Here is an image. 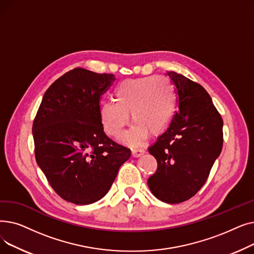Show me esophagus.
<instances>
[{"label": "esophagus", "mask_w": 254, "mask_h": 254, "mask_svg": "<svg viewBox=\"0 0 254 254\" xmlns=\"http://www.w3.org/2000/svg\"><path fill=\"white\" fill-rule=\"evenodd\" d=\"M145 153V150L144 149H139V148H135V149H131V155L134 157H138V156H141L142 154Z\"/></svg>", "instance_id": "obj_1"}]
</instances>
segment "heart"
Listing matches in <instances>:
<instances>
[{
	"mask_svg": "<svg viewBox=\"0 0 254 254\" xmlns=\"http://www.w3.org/2000/svg\"><path fill=\"white\" fill-rule=\"evenodd\" d=\"M115 101L105 102L100 107V118L105 131L118 139L127 126L131 114L132 127L124 142L140 145L148 132L157 135L170 124L175 111V92L164 76L126 79L115 90Z\"/></svg>",
	"mask_w": 254,
	"mask_h": 254,
	"instance_id": "1",
	"label": "heart"
}]
</instances>
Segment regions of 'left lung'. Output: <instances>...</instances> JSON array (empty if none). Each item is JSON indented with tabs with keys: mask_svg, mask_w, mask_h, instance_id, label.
I'll return each instance as SVG.
<instances>
[{
	"mask_svg": "<svg viewBox=\"0 0 254 254\" xmlns=\"http://www.w3.org/2000/svg\"><path fill=\"white\" fill-rule=\"evenodd\" d=\"M167 75L175 88L178 111L148 149L157 170L147 183L158 199L178 204L192 197L207 181L222 149L223 122L202 85L176 72Z\"/></svg>",
	"mask_w": 254,
	"mask_h": 254,
	"instance_id": "left-lung-1",
	"label": "left lung"
}]
</instances>
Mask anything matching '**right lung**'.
<instances>
[{
	"instance_id": "obj_1",
	"label": "right lung",
	"mask_w": 254,
	"mask_h": 254,
	"mask_svg": "<svg viewBox=\"0 0 254 254\" xmlns=\"http://www.w3.org/2000/svg\"><path fill=\"white\" fill-rule=\"evenodd\" d=\"M113 74L66 72L46 92L33 123L35 156L51 188L65 201L88 205L109 191L130 150L104 132L102 96Z\"/></svg>"
}]
</instances>
